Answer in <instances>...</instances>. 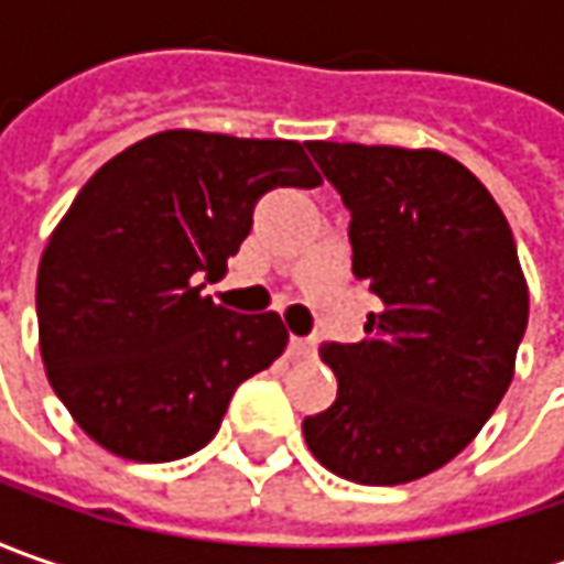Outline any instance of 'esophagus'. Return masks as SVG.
I'll return each instance as SVG.
<instances>
[{
  "mask_svg": "<svg viewBox=\"0 0 564 564\" xmlns=\"http://www.w3.org/2000/svg\"><path fill=\"white\" fill-rule=\"evenodd\" d=\"M289 351H292L294 358H314V355H316V338L292 336V338H289Z\"/></svg>",
  "mask_w": 564,
  "mask_h": 564,
  "instance_id": "obj_1",
  "label": "esophagus"
}]
</instances>
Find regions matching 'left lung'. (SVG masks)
Listing matches in <instances>:
<instances>
[{"label":"left lung","instance_id":"1","mask_svg":"<svg viewBox=\"0 0 564 564\" xmlns=\"http://www.w3.org/2000/svg\"><path fill=\"white\" fill-rule=\"evenodd\" d=\"M307 150L351 213V270L382 311L364 341L319 348L338 395L304 417V440L351 484H411L480 433L514 377L528 329L518 248L492 194L440 150Z\"/></svg>","mask_w":564,"mask_h":564}]
</instances>
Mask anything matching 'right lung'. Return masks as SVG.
Segmentation results:
<instances>
[{"instance_id":"1","label":"right lung","mask_w":564,"mask_h":564,"mask_svg":"<svg viewBox=\"0 0 564 564\" xmlns=\"http://www.w3.org/2000/svg\"><path fill=\"white\" fill-rule=\"evenodd\" d=\"M323 185L304 143L163 131L80 187L36 272L40 355L77 426L128 462L204 448L289 345L279 314L204 297L272 187Z\"/></svg>"}]
</instances>
